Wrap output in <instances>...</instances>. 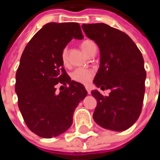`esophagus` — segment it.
<instances>
[{
	"label": "esophagus",
	"mask_w": 160,
	"mask_h": 160,
	"mask_svg": "<svg viewBox=\"0 0 160 160\" xmlns=\"http://www.w3.org/2000/svg\"><path fill=\"white\" fill-rule=\"evenodd\" d=\"M85 89H86V90H87L88 94L90 95V93H91V89H90V86H86V87H85Z\"/></svg>",
	"instance_id": "obj_1"
}]
</instances>
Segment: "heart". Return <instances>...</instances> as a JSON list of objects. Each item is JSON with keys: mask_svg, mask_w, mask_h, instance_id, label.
I'll return each instance as SVG.
<instances>
[{"mask_svg": "<svg viewBox=\"0 0 160 160\" xmlns=\"http://www.w3.org/2000/svg\"><path fill=\"white\" fill-rule=\"evenodd\" d=\"M80 46L83 51L88 55H90L96 50L95 44L90 40H85L82 41V43L80 44ZM61 60L64 65H68L69 59H68V49L66 47L63 49L61 52ZM70 76H71V79L76 82L86 85V84H89L90 80H92L94 76V71L91 69H87V68H76L75 70H73Z\"/></svg>", "mask_w": 160, "mask_h": 160, "instance_id": "1", "label": "heart"}]
</instances>
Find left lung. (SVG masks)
<instances>
[{"mask_svg":"<svg viewBox=\"0 0 160 160\" xmlns=\"http://www.w3.org/2000/svg\"><path fill=\"white\" fill-rule=\"evenodd\" d=\"M82 29L100 48L94 83L111 90L109 96L91 91L97 100L94 120L104 129L125 130L136 122L143 106L146 71L141 52L127 34L106 24H84Z\"/></svg>","mask_w":160,"mask_h":160,"instance_id":"left-lung-1","label":"left lung"}]
</instances>
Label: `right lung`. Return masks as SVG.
Here are the masks:
<instances>
[{"instance_id":"right-lung-1","label":"right lung","mask_w":160,"mask_h":160,"mask_svg":"<svg viewBox=\"0 0 160 160\" xmlns=\"http://www.w3.org/2000/svg\"><path fill=\"white\" fill-rule=\"evenodd\" d=\"M73 38L83 39L76 22L46 24L26 45L16 71L20 111L30 130L42 138L66 131L75 108L87 95L84 85L70 80L63 67L61 52Z\"/></svg>"}]
</instances>
